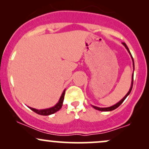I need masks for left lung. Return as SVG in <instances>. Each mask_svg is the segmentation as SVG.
Returning <instances> with one entry per match:
<instances>
[{"label": "left lung", "instance_id": "8db88e82", "mask_svg": "<svg viewBox=\"0 0 149 149\" xmlns=\"http://www.w3.org/2000/svg\"><path fill=\"white\" fill-rule=\"evenodd\" d=\"M122 44H123V45L125 46V48L127 49V52H129V54H130V57H131V58H132V60L133 69H134V59H133V57H132V56L131 53H130V49H129V48H128V47H127V45H126V44L125 43V42H122ZM133 78H134V73H132V83H131V87H130V88L129 91H128L127 93L126 94V95H125V97H123V98L122 100H121L120 101H119V102H118V103H116V104H114V105H113V106H111V107H110L100 108V107H95V106H93V105H92V107H93L94 109H97V110H98V111H113V110H114V109H117V108L120 105V104H122L123 102H124V100H125V99H126V97H127L128 96V95H130V92H131V90H132V86H133Z\"/></svg>", "mask_w": 149, "mask_h": 149}]
</instances>
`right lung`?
<instances>
[{"label": "right lung", "mask_w": 149, "mask_h": 149, "mask_svg": "<svg viewBox=\"0 0 149 149\" xmlns=\"http://www.w3.org/2000/svg\"><path fill=\"white\" fill-rule=\"evenodd\" d=\"M65 90H64V91H63L62 94H61L60 98H59V102H58L57 103L55 104V106H54V107L48 108V109H40V110H38V109H33V108H31L29 107V108L31 110H32L33 111L36 113H38V114H39V115L49 116V115H51V114L54 113L58 111L61 109V107H62L63 101H64V99Z\"/></svg>", "instance_id": "right-lung-1"}]
</instances>
